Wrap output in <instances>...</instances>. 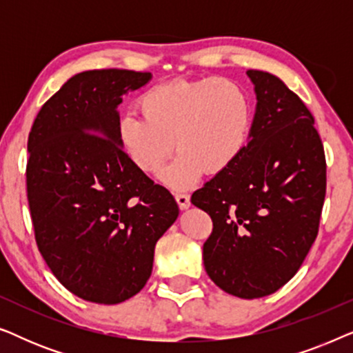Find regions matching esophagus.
I'll return each mask as SVG.
<instances>
[{"label": "esophagus", "mask_w": 353, "mask_h": 353, "mask_svg": "<svg viewBox=\"0 0 353 353\" xmlns=\"http://www.w3.org/2000/svg\"><path fill=\"white\" fill-rule=\"evenodd\" d=\"M175 199H176L178 205H180L181 209H188V207L191 205L190 196H188L186 192H183V191H175Z\"/></svg>", "instance_id": "34e87169"}]
</instances>
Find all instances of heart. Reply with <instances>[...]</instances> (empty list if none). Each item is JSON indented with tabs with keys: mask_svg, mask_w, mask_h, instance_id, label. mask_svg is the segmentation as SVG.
<instances>
[{
	"mask_svg": "<svg viewBox=\"0 0 353 353\" xmlns=\"http://www.w3.org/2000/svg\"><path fill=\"white\" fill-rule=\"evenodd\" d=\"M138 108L141 117L120 119V148L139 170L156 173L175 144L180 152L161 173L173 188L192 185L204 172L226 170L248 144L252 105L233 80L165 81L144 91Z\"/></svg>",
	"mask_w": 353,
	"mask_h": 353,
	"instance_id": "obj_1",
	"label": "heart"
}]
</instances>
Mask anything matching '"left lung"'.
Wrapping results in <instances>:
<instances>
[{
  "label": "left lung",
  "mask_w": 353,
  "mask_h": 353,
  "mask_svg": "<svg viewBox=\"0 0 353 353\" xmlns=\"http://www.w3.org/2000/svg\"><path fill=\"white\" fill-rule=\"evenodd\" d=\"M257 110L241 156L192 192L212 219L202 259L209 278L241 299L284 286L316 239L326 157L315 119L278 77L248 70Z\"/></svg>",
  "instance_id": "8db88e82"
}]
</instances>
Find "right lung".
Masks as SVG:
<instances>
[{"mask_svg":"<svg viewBox=\"0 0 353 353\" xmlns=\"http://www.w3.org/2000/svg\"><path fill=\"white\" fill-rule=\"evenodd\" d=\"M151 74L86 70L41 105L28 133L27 201L38 250L83 301L133 297L152 272L154 248L178 216L170 191L130 161L117 105Z\"/></svg>","mask_w":353,"mask_h":353,"instance_id":"obj_1","label":"right lung"}]
</instances>
